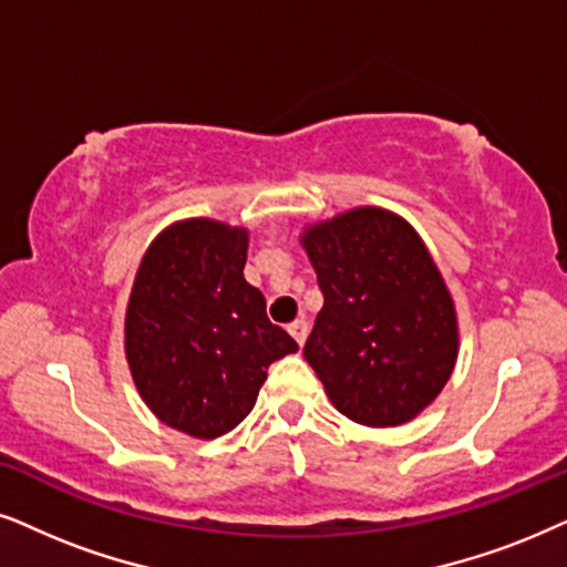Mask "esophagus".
<instances>
[{"label": "esophagus", "instance_id": "34e87169", "mask_svg": "<svg viewBox=\"0 0 567 567\" xmlns=\"http://www.w3.org/2000/svg\"><path fill=\"white\" fill-rule=\"evenodd\" d=\"M288 331L292 334V339H296V342H298L300 347H303L306 337H308V323H306L303 319H298V321H292V323H290Z\"/></svg>", "mask_w": 567, "mask_h": 567}]
</instances>
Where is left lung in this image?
I'll use <instances>...</instances> for the list:
<instances>
[{"mask_svg":"<svg viewBox=\"0 0 567 567\" xmlns=\"http://www.w3.org/2000/svg\"><path fill=\"white\" fill-rule=\"evenodd\" d=\"M323 308L303 358L334 406L371 427L412 420L456 365V311L410 223L360 207L303 236Z\"/></svg>","mask_w":567,"mask_h":567,"instance_id":"8db88e82","label":"left lung"}]
</instances>
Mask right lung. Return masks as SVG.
Instances as JSON below:
<instances>
[{
    "label": "right lung",
    "instance_id": "1",
    "mask_svg": "<svg viewBox=\"0 0 567 567\" xmlns=\"http://www.w3.org/2000/svg\"><path fill=\"white\" fill-rule=\"evenodd\" d=\"M246 230L171 225L147 248L126 311V360L150 410L194 437L246 420L271 362L296 352L246 282Z\"/></svg>",
    "mask_w": 567,
    "mask_h": 567
}]
</instances>
